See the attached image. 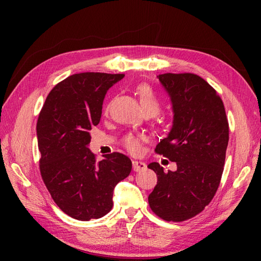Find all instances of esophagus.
<instances>
[{"mask_svg":"<svg viewBox=\"0 0 261 261\" xmlns=\"http://www.w3.org/2000/svg\"><path fill=\"white\" fill-rule=\"evenodd\" d=\"M132 168H134L135 171H141V170H145L147 168V165L142 162L134 160V162H132Z\"/></svg>","mask_w":261,"mask_h":261,"instance_id":"esophagus-1","label":"esophagus"}]
</instances>
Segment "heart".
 I'll return each mask as SVG.
<instances>
[{"label":"heart","mask_w":261,"mask_h":261,"mask_svg":"<svg viewBox=\"0 0 261 261\" xmlns=\"http://www.w3.org/2000/svg\"><path fill=\"white\" fill-rule=\"evenodd\" d=\"M136 94L140 99L141 107L143 111L147 114H153L156 115L160 111V102L156 95V93L153 92L152 88L148 84H140L136 87ZM105 110H109V105ZM140 141L141 137L135 136L132 134H127L123 137V146L132 153H136L139 151L140 149Z\"/></svg>","instance_id":"heart-1"}]
</instances>
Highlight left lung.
<instances>
[{
	"mask_svg": "<svg viewBox=\"0 0 261 261\" xmlns=\"http://www.w3.org/2000/svg\"><path fill=\"white\" fill-rule=\"evenodd\" d=\"M158 79L173 103V127L154 151L170 162L175 171L158 163L148 168L157 185L148 197L152 212L165 221L182 222L201 213L218 191L229 142V122L222 99L195 74H163Z\"/></svg>",
	"mask_w": 261,
	"mask_h": 261,
	"instance_id": "obj_1",
	"label": "left lung"
}]
</instances>
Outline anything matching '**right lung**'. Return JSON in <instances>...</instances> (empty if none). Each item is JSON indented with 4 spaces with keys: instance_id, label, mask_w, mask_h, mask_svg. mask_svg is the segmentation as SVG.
Returning a JSON list of instances; mask_svg holds the SVG:
<instances>
[{
    "instance_id": "add662e5",
    "label": "right lung",
    "mask_w": 261,
    "mask_h": 261,
    "mask_svg": "<svg viewBox=\"0 0 261 261\" xmlns=\"http://www.w3.org/2000/svg\"><path fill=\"white\" fill-rule=\"evenodd\" d=\"M124 74L81 73L55 86L37 122L39 168L54 202L80 221L99 219L113 206V190L129 176L132 163L112 152L96 162L88 149L109 88Z\"/></svg>"
}]
</instances>
